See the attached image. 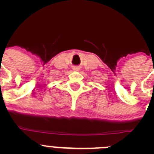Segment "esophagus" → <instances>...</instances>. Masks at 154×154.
Returning <instances> with one entry per match:
<instances>
[{
  "label": "esophagus",
  "instance_id": "34e87169",
  "mask_svg": "<svg viewBox=\"0 0 154 154\" xmlns=\"http://www.w3.org/2000/svg\"><path fill=\"white\" fill-rule=\"evenodd\" d=\"M78 68H77V67H75V68H74V71H78Z\"/></svg>",
  "mask_w": 154,
  "mask_h": 154
}]
</instances>
